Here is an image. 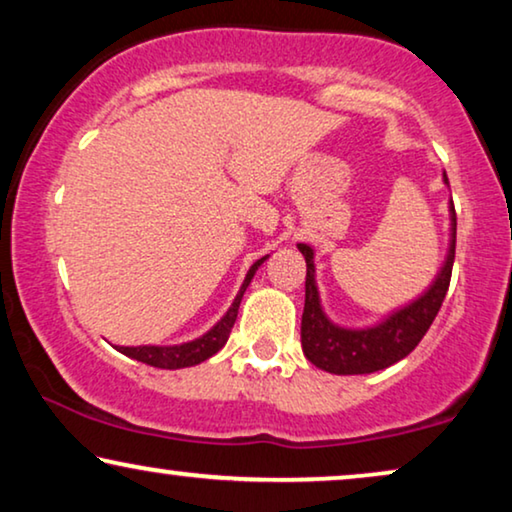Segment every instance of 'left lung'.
<instances>
[{
    "mask_svg": "<svg viewBox=\"0 0 512 512\" xmlns=\"http://www.w3.org/2000/svg\"><path fill=\"white\" fill-rule=\"evenodd\" d=\"M445 186H450L443 172ZM454 244H457V214L450 200V247L443 261V268L429 284L422 296L410 300L408 305L389 312L373 326L349 328L331 321L324 312L317 289V270H314V249L310 244H298L305 256V310L300 324V345L307 361L333 375H368L375 370L394 366L419 345L436 314L443 305L447 286L452 277Z\"/></svg>",
    "mask_w": 512,
    "mask_h": 512,
    "instance_id": "left-lung-1",
    "label": "left lung"
}]
</instances>
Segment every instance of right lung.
Instances as JSON below:
<instances>
[{
    "label": "right lung",
    "instance_id": "add662e5",
    "mask_svg": "<svg viewBox=\"0 0 512 512\" xmlns=\"http://www.w3.org/2000/svg\"><path fill=\"white\" fill-rule=\"evenodd\" d=\"M265 258L268 256L258 258V261L251 265L247 277H244V282L240 286V291H237L233 305L228 307V312L223 314V317L216 321V324L209 328L205 335H200V338H195V340L181 342V345H139V347H116V349L121 354L130 356V359L146 363V366L165 368V370L191 368V366H198V363H202V361H207L209 356H214L228 342V335L235 326L237 310H240L244 291H247V286L251 284V279H254L256 270L261 268Z\"/></svg>",
    "mask_w": 512,
    "mask_h": 512
}]
</instances>
